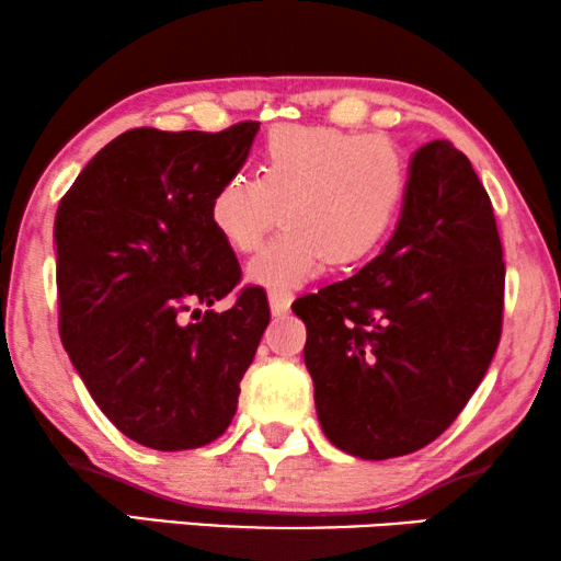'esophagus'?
<instances>
[{
	"label": "esophagus",
	"instance_id": "esophagus-1",
	"mask_svg": "<svg viewBox=\"0 0 561 561\" xmlns=\"http://www.w3.org/2000/svg\"><path fill=\"white\" fill-rule=\"evenodd\" d=\"M267 301H271L273 317H286L290 304H294V294H290V290H271V294H267Z\"/></svg>",
	"mask_w": 561,
	"mask_h": 561
}]
</instances>
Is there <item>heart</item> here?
<instances>
[{"mask_svg": "<svg viewBox=\"0 0 561 561\" xmlns=\"http://www.w3.org/2000/svg\"><path fill=\"white\" fill-rule=\"evenodd\" d=\"M411 188V165L386 135L329 125H280L263 140L255 179L229 173L209 198V221L229 250L263 244L248 265L252 286L288 290L317 278L327 260L357 265L378 252Z\"/></svg>", "mask_w": 561, "mask_h": 561, "instance_id": "obj_1", "label": "heart"}]
</instances>
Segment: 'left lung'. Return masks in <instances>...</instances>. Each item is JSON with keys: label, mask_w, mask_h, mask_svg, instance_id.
<instances>
[{"label": "left lung", "mask_w": 561, "mask_h": 561, "mask_svg": "<svg viewBox=\"0 0 561 561\" xmlns=\"http://www.w3.org/2000/svg\"><path fill=\"white\" fill-rule=\"evenodd\" d=\"M503 288L493 204L472 163L449 140L421 145L380 255L294 306L327 439L363 459L432 444L485 378Z\"/></svg>", "instance_id": "1"}]
</instances>
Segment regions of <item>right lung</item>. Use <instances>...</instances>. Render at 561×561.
<instances>
[{"label":"right lung","mask_w":561,"mask_h":561,"mask_svg":"<svg viewBox=\"0 0 561 561\" xmlns=\"http://www.w3.org/2000/svg\"><path fill=\"white\" fill-rule=\"evenodd\" d=\"M257 129H127L58 204L60 340L104 416L142 447L196 449L225 434L271 321L260 288L211 311L242 271L214 232L209 198Z\"/></svg>","instance_id":"obj_1"}]
</instances>
